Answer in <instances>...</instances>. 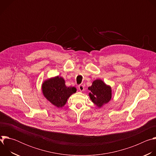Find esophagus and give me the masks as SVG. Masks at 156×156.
Masks as SVG:
<instances>
[{
    "instance_id": "esophagus-1",
    "label": "esophagus",
    "mask_w": 156,
    "mask_h": 156,
    "mask_svg": "<svg viewBox=\"0 0 156 156\" xmlns=\"http://www.w3.org/2000/svg\"><path fill=\"white\" fill-rule=\"evenodd\" d=\"M78 89L80 91H83L84 90V87L83 84H80L78 86Z\"/></svg>"
}]
</instances>
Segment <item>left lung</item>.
Here are the masks:
<instances>
[{
	"label": "left lung",
	"instance_id": "left-lung-1",
	"mask_svg": "<svg viewBox=\"0 0 156 156\" xmlns=\"http://www.w3.org/2000/svg\"><path fill=\"white\" fill-rule=\"evenodd\" d=\"M88 90L91 91L89 95L91 101L99 107L107 103L112 97L110 87L107 86L101 80L94 81L92 86L88 87Z\"/></svg>",
	"mask_w": 156,
	"mask_h": 156
}]
</instances>
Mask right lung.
<instances>
[{"label":"right lung","instance_id":"add662e5","mask_svg":"<svg viewBox=\"0 0 156 156\" xmlns=\"http://www.w3.org/2000/svg\"><path fill=\"white\" fill-rule=\"evenodd\" d=\"M42 88L44 96L57 107L63 106L68 98L76 91L75 87L66 86L64 80L60 76L44 81Z\"/></svg>","mask_w":156,"mask_h":156}]
</instances>
